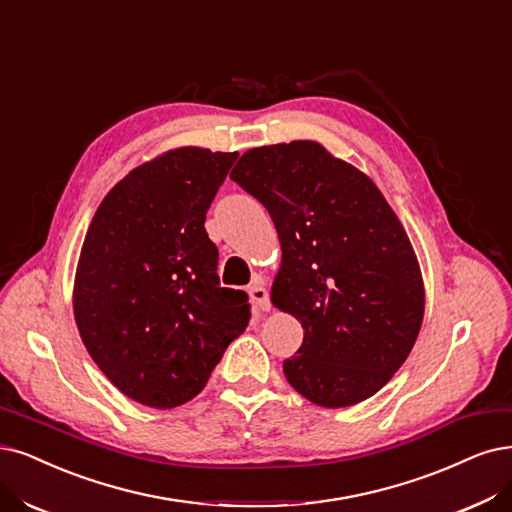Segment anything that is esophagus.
<instances>
[{"mask_svg":"<svg viewBox=\"0 0 512 512\" xmlns=\"http://www.w3.org/2000/svg\"><path fill=\"white\" fill-rule=\"evenodd\" d=\"M249 295H251V299L255 301L259 310L268 312V310L272 308V306H270V295H268V289L263 287V280H261V278H257V280L253 282V285L249 287Z\"/></svg>","mask_w":512,"mask_h":512,"instance_id":"1","label":"esophagus"}]
</instances>
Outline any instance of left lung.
Instances as JSON below:
<instances>
[{
    "mask_svg": "<svg viewBox=\"0 0 512 512\" xmlns=\"http://www.w3.org/2000/svg\"><path fill=\"white\" fill-rule=\"evenodd\" d=\"M276 225L272 304L304 344L282 371L320 407L361 403L401 369L424 318V280L403 223L377 185L318 141L253 147L230 175Z\"/></svg>",
    "mask_w": 512,
    "mask_h": 512,
    "instance_id": "8db88e82",
    "label": "left lung"
}]
</instances>
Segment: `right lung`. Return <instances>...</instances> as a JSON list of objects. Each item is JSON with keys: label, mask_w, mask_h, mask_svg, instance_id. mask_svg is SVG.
<instances>
[{"label": "right lung", "mask_w": 512, "mask_h": 512, "mask_svg": "<svg viewBox=\"0 0 512 512\" xmlns=\"http://www.w3.org/2000/svg\"><path fill=\"white\" fill-rule=\"evenodd\" d=\"M236 158L168 149L113 185L88 225L75 325L107 380L141 405L192 401L249 325V297L219 285V253L204 230Z\"/></svg>", "instance_id": "add662e5"}]
</instances>
